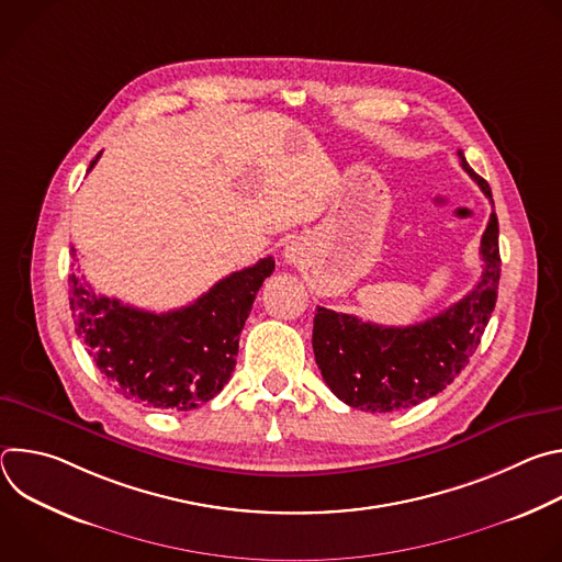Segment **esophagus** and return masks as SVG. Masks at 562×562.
<instances>
[{"instance_id":"1","label":"esophagus","mask_w":562,"mask_h":562,"mask_svg":"<svg viewBox=\"0 0 562 562\" xmlns=\"http://www.w3.org/2000/svg\"><path fill=\"white\" fill-rule=\"evenodd\" d=\"M284 256H286V260H289V262H295V260H297L295 249H286V254H284Z\"/></svg>"}]
</instances>
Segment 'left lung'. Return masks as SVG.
Returning a JSON list of instances; mask_svg holds the SVG:
<instances>
[{"label":"left lung","instance_id":"1","mask_svg":"<svg viewBox=\"0 0 562 562\" xmlns=\"http://www.w3.org/2000/svg\"><path fill=\"white\" fill-rule=\"evenodd\" d=\"M460 167L492 200L490 184L458 150ZM494 204V200H492ZM483 276L442 313L412 327L364 323L358 315L317 306L313 353L327 386L353 409L384 414L414 407L440 393L469 364L498 297V217L490 215L480 239Z\"/></svg>","mask_w":562,"mask_h":562}]
</instances>
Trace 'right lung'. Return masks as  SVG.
Instances as JSON below:
<instances>
[{"label":"right lung","instance_id":"add662e5","mask_svg":"<svg viewBox=\"0 0 562 562\" xmlns=\"http://www.w3.org/2000/svg\"><path fill=\"white\" fill-rule=\"evenodd\" d=\"M273 269V258H262L226 276L182 308L150 313L98 295L72 262L68 300L75 334L117 393L144 407L191 412L228 382L239 331Z\"/></svg>","mask_w":562,"mask_h":562}]
</instances>
